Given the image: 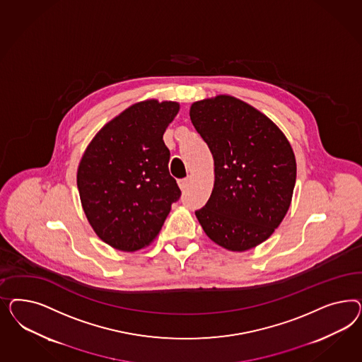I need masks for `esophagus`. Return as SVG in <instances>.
I'll return each instance as SVG.
<instances>
[{
  "mask_svg": "<svg viewBox=\"0 0 362 362\" xmlns=\"http://www.w3.org/2000/svg\"><path fill=\"white\" fill-rule=\"evenodd\" d=\"M188 186H189V179H188V177H186V179H180V180H179V187H180V189H182V191H186Z\"/></svg>",
  "mask_w": 362,
  "mask_h": 362,
  "instance_id": "34e87169",
  "label": "esophagus"
}]
</instances>
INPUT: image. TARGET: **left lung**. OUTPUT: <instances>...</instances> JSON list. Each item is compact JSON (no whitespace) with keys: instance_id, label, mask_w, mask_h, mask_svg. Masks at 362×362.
I'll use <instances>...</instances> for the list:
<instances>
[{"instance_id":"1","label":"left lung","mask_w":362,"mask_h":362,"mask_svg":"<svg viewBox=\"0 0 362 362\" xmlns=\"http://www.w3.org/2000/svg\"><path fill=\"white\" fill-rule=\"evenodd\" d=\"M189 118L215 165L214 189L195 211L197 220L220 247L251 250L274 233L291 206L293 150L268 117L230 95L192 103Z\"/></svg>"}]
</instances>
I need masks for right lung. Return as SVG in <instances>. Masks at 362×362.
I'll return each mask as SVG.
<instances>
[{
    "label": "right lung",
    "mask_w": 362,
    "mask_h": 362,
    "mask_svg": "<svg viewBox=\"0 0 362 362\" xmlns=\"http://www.w3.org/2000/svg\"><path fill=\"white\" fill-rule=\"evenodd\" d=\"M177 111L176 102L135 103L99 130L81 159L82 207L99 239L115 250L148 245L182 195L163 142Z\"/></svg>",
    "instance_id": "obj_1"
}]
</instances>
